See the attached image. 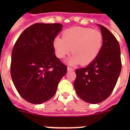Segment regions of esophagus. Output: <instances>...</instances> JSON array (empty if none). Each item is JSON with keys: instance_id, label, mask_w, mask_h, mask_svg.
<instances>
[{"instance_id": "34e87169", "label": "esophagus", "mask_w": 130, "mask_h": 130, "mask_svg": "<svg viewBox=\"0 0 130 130\" xmlns=\"http://www.w3.org/2000/svg\"><path fill=\"white\" fill-rule=\"evenodd\" d=\"M73 70H74V69H73V68H72V67H69V66H68V67H67V71H73Z\"/></svg>"}]
</instances>
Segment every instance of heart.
I'll return each mask as SVG.
<instances>
[{
	"instance_id": "1",
	"label": "heart",
	"mask_w": 130,
	"mask_h": 130,
	"mask_svg": "<svg viewBox=\"0 0 130 130\" xmlns=\"http://www.w3.org/2000/svg\"><path fill=\"white\" fill-rule=\"evenodd\" d=\"M53 45L58 58L63 59L71 52L73 55L67 63L86 65L94 61L99 55L103 45V36L97 29L73 27L66 29L62 38L55 37Z\"/></svg>"
}]
</instances>
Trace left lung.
Wrapping results in <instances>:
<instances>
[{
    "label": "left lung",
    "mask_w": 130,
    "mask_h": 130,
    "mask_svg": "<svg viewBox=\"0 0 130 130\" xmlns=\"http://www.w3.org/2000/svg\"><path fill=\"white\" fill-rule=\"evenodd\" d=\"M103 45L94 61L87 67L75 70V92L79 98L90 104H97L111 95L121 70L119 42L113 34L99 25Z\"/></svg>",
    "instance_id": "obj_1"
}]
</instances>
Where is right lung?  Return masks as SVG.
<instances>
[{"instance_id":"right-lung-1","label":"right lung","mask_w":130,"mask_h":130,"mask_svg":"<svg viewBox=\"0 0 130 130\" xmlns=\"http://www.w3.org/2000/svg\"><path fill=\"white\" fill-rule=\"evenodd\" d=\"M60 23H37L19 36L12 51L11 75L17 92L32 104H41L55 95L67 66L55 54L53 40Z\"/></svg>"}]
</instances>
